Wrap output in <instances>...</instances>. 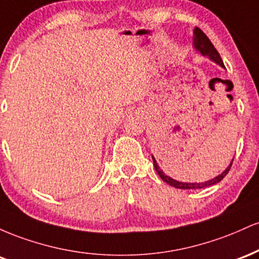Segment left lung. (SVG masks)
<instances>
[{"label": "left lung", "mask_w": 259, "mask_h": 259, "mask_svg": "<svg viewBox=\"0 0 259 259\" xmlns=\"http://www.w3.org/2000/svg\"><path fill=\"white\" fill-rule=\"evenodd\" d=\"M192 38H194V47H195L196 51L200 52L202 56H207V57H209L210 61L215 62V63L221 65L222 68H225L224 63H223V61L221 58V56H219L218 51L215 50V47L213 46L212 42H210V40L207 37V35L204 34V32L202 31L200 28H197V26L194 29V36H192ZM152 159H153L154 169H156V171L158 173L160 179H162L163 181H165V183L169 184L170 186L177 187V189H184V190L203 189V187H208L210 185H214V184H217V183H219V181H221L223 178H225V175L229 173V170H230L231 165H233V160H234V158H233V160L230 162V164H229V167L225 169V170L223 171L221 175L215 177L214 179L204 181V183H181V181L171 179L170 177H168L167 174H164V171H163L162 169L159 168V165L157 164V160L154 159L153 156H152Z\"/></svg>", "instance_id": "obj_1"}]
</instances>
